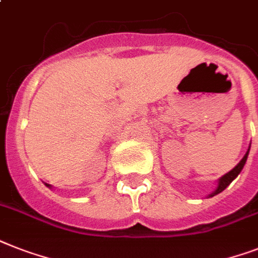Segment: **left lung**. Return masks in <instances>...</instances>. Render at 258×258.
I'll use <instances>...</instances> for the list:
<instances>
[{"mask_svg": "<svg viewBox=\"0 0 258 258\" xmlns=\"http://www.w3.org/2000/svg\"><path fill=\"white\" fill-rule=\"evenodd\" d=\"M249 148H250V147H249ZM249 148H248V151H246V154L244 155V158L240 160V163H238V164L236 165L233 169H232V171H229V172L225 173L224 176L220 177L219 184H217L216 189L213 190L212 194L209 195V198H213L215 195L220 194V192H223V190L225 189V188H227L228 185H229V184H231L232 181H233V180L238 176V173L241 172L242 168H244L245 163H246V159H248V155H249Z\"/></svg>", "mask_w": 258, "mask_h": 258, "instance_id": "left-lung-1", "label": "left lung"}]
</instances>
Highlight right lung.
<instances>
[{
	"instance_id": "obj_1",
	"label": "right lung",
	"mask_w": 258,
	"mask_h": 258,
	"mask_svg": "<svg viewBox=\"0 0 258 258\" xmlns=\"http://www.w3.org/2000/svg\"><path fill=\"white\" fill-rule=\"evenodd\" d=\"M46 185H47V187H51V185H50V184H46Z\"/></svg>"
}]
</instances>
